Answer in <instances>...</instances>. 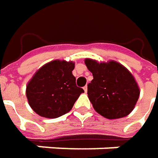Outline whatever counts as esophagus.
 Segmentation results:
<instances>
[{"label":"esophagus","mask_w":158,"mask_h":158,"mask_svg":"<svg viewBox=\"0 0 158 158\" xmlns=\"http://www.w3.org/2000/svg\"><path fill=\"white\" fill-rule=\"evenodd\" d=\"M83 89H84V91L86 93L87 92V85H85L84 87H83Z\"/></svg>","instance_id":"1"}]
</instances>
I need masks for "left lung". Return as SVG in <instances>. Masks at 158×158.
I'll list each match as a JSON object with an SVG mask.
<instances>
[{"label": "left lung", "mask_w": 158, "mask_h": 158, "mask_svg": "<svg viewBox=\"0 0 158 158\" xmlns=\"http://www.w3.org/2000/svg\"><path fill=\"white\" fill-rule=\"evenodd\" d=\"M85 64L94 77L87 85V94L96 111L108 119L131 113L140 94L132 74L114 61L99 64L86 58Z\"/></svg>", "instance_id": "obj_1"}]
</instances>
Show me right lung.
<instances>
[{
	"mask_svg": "<svg viewBox=\"0 0 158 158\" xmlns=\"http://www.w3.org/2000/svg\"><path fill=\"white\" fill-rule=\"evenodd\" d=\"M74 64L54 60L40 68L29 82L26 95L34 111L43 117L57 118L68 113L84 92L76 85Z\"/></svg>",
	"mask_w": 158,
	"mask_h": 158,
	"instance_id": "add662e5",
	"label": "right lung"
}]
</instances>
